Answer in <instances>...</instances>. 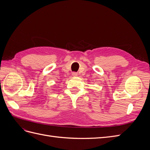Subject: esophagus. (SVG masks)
<instances>
[{"label": "esophagus", "mask_w": 150, "mask_h": 150, "mask_svg": "<svg viewBox=\"0 0 150 150\" xmlns=\"http://www.w3.org/2000/svg\"><path fill=\"white\" fill-rule=\"evenodd\" d=\"M72 75L73 76H78V73H77L76 72H73L72 73Z\"/></svg>", "instance_id": "34e87169"}]
</instances>
